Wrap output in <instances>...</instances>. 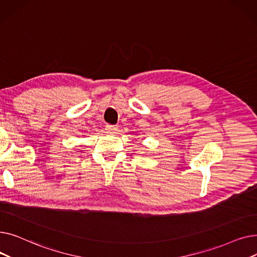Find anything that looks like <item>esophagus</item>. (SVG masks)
Masks as SVG:
<instances>
[{"label":"esophagus","mask_w":257,"mask_h":257,"mask_svg":"<svg viewBox=\"0 0 257 257\" xmlns=\"http://www.w3.org/2000/svg\"><path fill=\"white\" fill-rule=\"evenodd\" d=\"M106 131L109 132V133H116L117 128L115 126H112V125H107L106 126Z\"/></svg>","instance_id":"1"}]
</instances>
